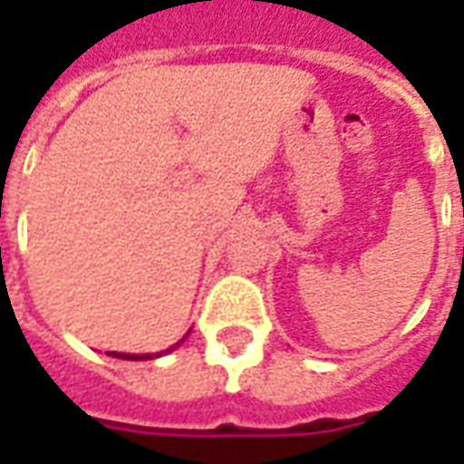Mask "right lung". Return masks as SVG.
Returning a JSON list of instances; mask_svg holds the SVG:
<instances>
[{
  "label": "right lung",
  "mask_w": 464,
  "mask_h": 464,
  "mask_svg": "<svg viewBox=\"0 0 464 464\" xmlns=\"http://www.w3.org/2000/svg\"><path fill=\"white\" fill-rule=\"evenodd\" d=\"M183 343V341H181ZM181 343H176V345H181ZM176 345H173V348H176ZM173 348H169L166 350V353H171ZM111 355H114V358H123V360H149V358H159V353H156V355H126V353H111Z\"/></svg>",
  "instance_id": "1"
}]
</instances>
